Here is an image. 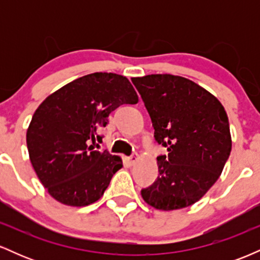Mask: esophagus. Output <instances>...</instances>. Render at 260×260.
Instances as JSON below:
<instances>
[{"label": "esophagus", "instance_id": "34e87169", "mask_svg": "<svg viewBox=\"0 0 260 260\" xmlns=\"http://www.w3.org/2000/svg\"><path fill=\"white\" fill-rule=\"evenodd\" d=\"M127 160H128V162H129V164H134L137 160H138V155L132 154V155H131V156L127 157Z\"/></svg>", "mask_w": 260, "mask_h": 260}]
</instances>
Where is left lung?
<instances>
[{"mask_svg": "<svg viewBox=\"0 0 260 260\" xmlns=\"http://www.w3.org/2000/svg\"><path fill=\"white\" fill-rule=\"evenodd\" d=\"M132 83L150 116L155 140L168 149L157 156L159 176L143 188V199L160 210L189 207L215 183L231 153L225 109L183 77L150 74Z\"/></svg>", "mask_w": 260, "mask_h": 260, "instance_id": "left-lung-1", "label": "left lung"}]
</instances>
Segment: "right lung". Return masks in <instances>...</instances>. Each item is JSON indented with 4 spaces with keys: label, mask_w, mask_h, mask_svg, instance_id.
Instances as JSON below:
<instances>
[{
    "label": "right lung",
    "mask_w": 260,
    "mask_h": 260,
    "mask_svg": "<svg viewBox=\"0 0 260 260\" xmlns=\"http://www.w3.org/2000/svg\"><path fill=\"white\" fill-rule=\"evenodd\" d=\"M138 103L126 77L96 72L80 77L43 101L26 132V145L39 180L62 204L85 207L101 198L121 157L95 150L99 131L123 104Z\"/></svg>",
    "instance_id": "obj_1"
}]
</instances>
